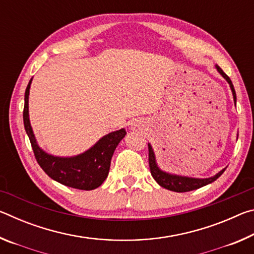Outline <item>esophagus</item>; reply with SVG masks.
<instances>
[{
  "label": "esophagus",
  "instance_id": "esophagus-1",
  "mask_svg": "<svg viewBox=\"0 0 254 254\" xmlns=\"http://www.w3.org/2000/svg\"><path fill=\"white\" fill-rule=\"evenodd\" d=\"M140 127H141V123L139 121H134L131 123L132 130H137V128H140Z\"/></svg>",
  "mask_w": 254,
  "mask_h": 254
}]
</instances>
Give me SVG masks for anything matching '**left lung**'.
<instances>
[{"label": "left lung", "mask_w": 254, "mask_h": 254, "mask_svg": "<svg viewBox=\"0 0 254 254\" xmlns=\"http://www.w3.org/2000/svg\"><path fill=\"white\" fill-rule=\"evenodd\" d=\"M215 68H216L218 74H220L223 78L227 81V83H229L232 95H233L234 104L236 105L235 89H234L233 84H232V81L230 79V77L221 69V67L218 65H215ZM148 147H149V166H150V170H151L152 177L159 185H160L161 187L168 189V190H171V191L185 192V191L195 190V189L204 187V186H206V185L212 184L213 182H215V180L220 177V176L224 173L226 169V168L222 169L221 171H218L216 175H214V176H212V177H208V178H194V177H188V176H182V175L167 173V171L162 170L160 167L158 166L156 153H154V151H153L151 143H148Z\"/></svg>", "instance_id": "1"}]
</instances>
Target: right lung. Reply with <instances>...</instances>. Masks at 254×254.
I'll use <instances>...</instances> for the list:
<instances>
[{
  "mask_svg": "<svg viewBox=\"0 0 254 254\" xmlns=\"http://www.w3.org/2000/svg\"><path fill=\"white\" fill-rule=\"evenodd\" d=\"M31 83L32 78L30 79L24 94L23 123L39 166L51 179L65 186L81 190H92L100 187L109 176L111 159L118 144L127 134L126 128L105 134L91 148L76 156L60 157L46 152L38 144L30 123L29 94Z\"/></svg>",
  "mask_w": 254,
  "mask_h": 254,
  "instance_id": "add662e5",
  "label": "right lung"
}]
</instances>
